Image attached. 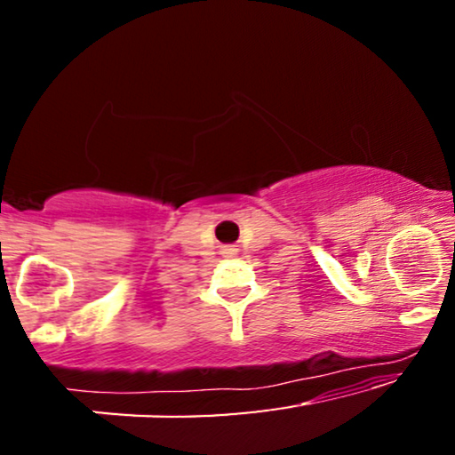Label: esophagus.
I'll return each instance as SVG.
<instances>
[{"label": "esophagus", "mask_w": 455, "mask_h": 455, "mask_svg": "<svg viewBox=\"0 0 455 455\" xmlns=\"http://www.w3.org/2000/svg\"><path fill=\"white\" fill-rule=\"evenodd\" d=\"M223 252H226V254H232V252H234V248H232V246H226V248H223Z\"/></svg>", "instance_id": "obj_1"}]
</instances>
